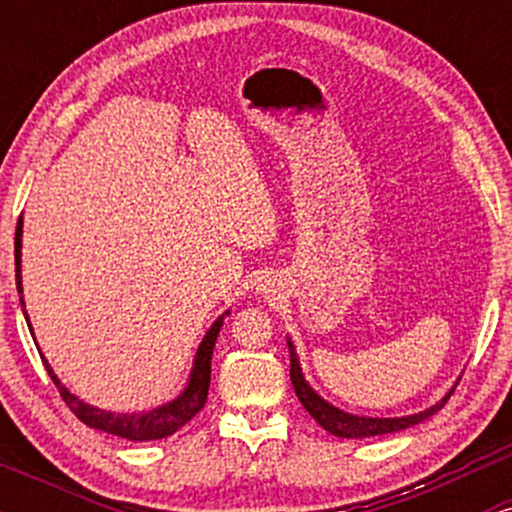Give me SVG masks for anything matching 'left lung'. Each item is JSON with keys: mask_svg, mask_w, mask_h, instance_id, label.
<instances>
[{"mask_svg": "<svg viewBox=\"0 0 512 512\" xmlns=\"http://www.w3.org/2000/svg\"><path fill=\"white\" fill-rule=\"evenodd\" d=\"M286 344H289V356H291L293 390H296V395H298V399H301L305 411H308V414L313 416V419L322 428H325V431H330L332 436H337V438H370V436H385V433L404 431V428L421 424V421H426L428 416H433L436 411L443 409V404L448 402L452 390H455V387H452V390L443 399H440V402H436L433 407H428L424 411H419V414L395 416V419H378V416L349 414V411L334 407V404L327 402V399H322L320 395H317L313 387L308 385V380H305L301 361H298V354H296V346H293L289 337H286Z\"/></svg>", "mask_w": 512, "mask_h": 512, "instance_id": "1", "label": "left lung"}]
</instances>
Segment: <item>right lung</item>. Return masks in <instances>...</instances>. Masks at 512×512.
Listing matches in <instances>:
<instances>
[{
    "instance_id": "right-lung-1",
    "label": "right lung",
    "mask_w": 512,
    "mask_h": 512,
    "mask_svg": "<svg viewBox=\"0 0 512 512\" xmlns=\"http://www.w3.org/2000/svg\"><path fill=\"white\" fill-rule=\"evenodd\" d=\"M21 236H23V219H19V223H16V240H14L16 289H19V301H21L23 315H26L28 330H33L31 320H28V313H26V303H23ZM226 315H231V313L226 310V313L216 317L214 325L209 327L207 334H204L202 344L197 346V354H195V361H192V370H190V378H187L185 390H182L175 399H170V402L161 404V407H154L149 411H139V414H115V411H105V409L93 407V404H86L84 399H79L74 392H69L67 387L62 385V380L57 378L55 370H52L50 363L45 361L43 354H40V358H43L45 370L50 373L52 383L57 385V390H60V395L64 402H67V407L72 409L76 414V419L84 421L86 426L98 428V431H105V433H113V436L134 440V443H142V440L168 438V436H173L178 428L185 426L187 421H190L192 416H195L197 411L204 407V402H207L209 380H211V354H214L216 337H219V332L223 327V317ZM33 339H35V334H33Z\"/></svg>"
}]
</instances>
